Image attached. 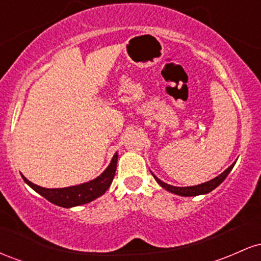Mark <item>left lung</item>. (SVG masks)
Instances as JSON below:
<instances>
[{
  "instance_id": "left-lung-1",
  "label": "left lung",
  "mask_w": 261,
  "mask_h": 261,
  "mask_svg": "<svg viewBox=\"0 0 261 261\" xmlns=\"http://www.w3.org/2000/svg\"><path fill=\"white\" fill-rule=\"evenodd\" d=\"M233 167H234V163L224 170L222 174L216 176V178H214L212 180L202 182V184H199V185H195V187H187V188L173 187V185H169V184H167V182H163L162 180H160V179H158L157 176L153 174V173H152V175L154 176V179L157 180V182L161 185L162 188H164L166 190L170 191V193L176 194V195H180V196H196V195H201V194H207V193H210V191L214 190V189H216L218 185H220L221 182L226 179V176L228 175V173L232 170Z\"/></svg>"
}]
</instances>
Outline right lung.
<instances>
[{"label":"right lung","mask_w":261,"mask_h":261,"mask_svg":"<svg viewBox=\"0 0 261 261\" xmlns=\"http://www.w3.org/2000/svg\"><path fill=\"white\" fill-rule=\"evenodd\" d=\"M116 162H118V153L114 154L109 167H108L98 178H95L94 180L83 182V184L81 185H76V187L70 188L45 189L33 184V182L29 181L25 176H22L29 187L34 189L37 193L40 194L41 196H44L46 200H49L50 202L55 203V205L58 206H61V207L68 208L73 207V206H79L83 205V203L91 202L93 200L97 199V197L103 195L108 189H109L110 184H112L114 179V175H115Z\"/></svg>","instance_id":"add662e5"}]
</instances>
